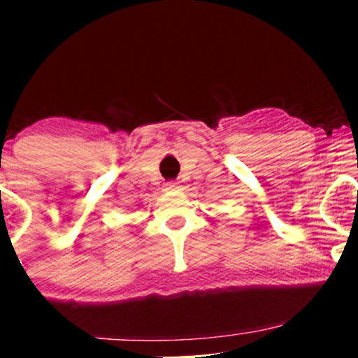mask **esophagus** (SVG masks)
<instances>
[{
  "mask_svg": "<svg viewBox=\"0 0 358 358\" xmlns=\"http://www.w3.org/2000/svg\"><path fill=\"white\" fill-rule=\"evenodd\" d=\"M166 189H168V190H174V189H178V185H176V182H169L168 185H166Z\"/></svg>",
  "mask_w": 358,
  "mask_h": 358,
  "instance_id": "esophagus-1",
  "label": "esophagus"
}]
</instances>
